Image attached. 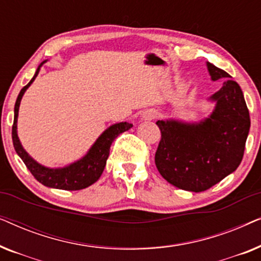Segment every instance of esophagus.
<instances>
[{
  "label": "esophagus",
  "mask_w": 261,
  "mask_h": 261,
  "mask_svg": "<svg viewBox=\"0 0 261 261\" xmlns=\"http://www.w3.org/2000/svg\"><path fill=\"white\" fill-rule=\"evenodd\" d=\"M158 116V112L154 109H147L142 114V120H154Z\"/></svg>",
  "instance_id": "34e87169"
}]
</instances>
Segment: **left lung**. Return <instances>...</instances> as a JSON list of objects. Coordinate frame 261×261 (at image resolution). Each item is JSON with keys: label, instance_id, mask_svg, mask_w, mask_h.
Wrapping results in <instances>:
<instances>
[{"label": "left lung", "instance_id": "left-lung-1", "mask_svg": "<svg viewBox=\"0 0 261 261\" xmlns=\"http://www.w3.org/2000/svg\"><path fill=\"white\" fill-rule=\"evenodd\" d=\"M213 81L226 78L210 96L215 108L195 123L178 120L156 121L162 139L155 165L164 179L183 190H208L234 172L244 156L251 119L242 90L226 71L206 63Z\"/></svg>", "mask_w": 261, "mask_h": 261}]
</instances>
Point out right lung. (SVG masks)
I'll return each instance as SVG.
<instances>
[{
  "label": "right lung",
  "mask_w": 261,
  "mask_h": 261,
  "mask_svg": "<svg viewBox=\"0 0 261 261\" xmlns=\"http://www.w3.org/2000/svg\"><path fill=\"white\" fill-rule=\"evenodd\" d=\"M45 62H42L39 67L35 71V74L32 78L30 83L26 87L21 89L19 96H17L15 102V108H14V123L12 128V138H13V145L14 148L27 169L31 171L35 179L44 184L45 187L53 188V189H60V190H81V189H85L94 184L95 181L98 180L101 174L105 170L107 159L109 156V149L112 146L113 141L119 137L121 133L130 129L133 124L128 122H120L115 123L113 126L103 132L99 135L95 144L91 146L87 154L83 158L77 160L70 165L65 167H58V169H49V167L42 166L40 164L35 162L28 153L24 151V148L21 145L17 137V115H19V108L21 98L27 90L28 87L33 83L35 77L38 76L39 71H40L41 65Z\"/></svg>",
  "instance_id": "obj_1"
}]
</instances>
